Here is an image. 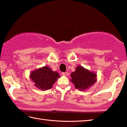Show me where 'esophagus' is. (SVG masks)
Returning <instances> with one entry per match:
<instances>
[{"instance_id":"1","label":"esophagus","mask_w":127,"mask_h":127,"mask_svg":"<svg viewBox=\"0 0 127 127\" xmlns=\"http://www.w3.org/2000/svg\"><path fill=\"white\" fill-rule=\"evenodd\" d=\"M62 74L64 75V76H66L68 74V73L67 72H63V73H62Z\"/></svg>"}]
</instances>
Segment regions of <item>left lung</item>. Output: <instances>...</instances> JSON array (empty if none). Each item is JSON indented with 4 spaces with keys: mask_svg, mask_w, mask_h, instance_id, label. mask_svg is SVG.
Returning <instances> with one entry per match:
<instances>
[{
    "mask_svg": "<svg viewBox=\"0 0 127 127\" xmlns=\"http://www.w3.org/2000/svg\"><path fill=\"white\" fill-rule=\"evenodd\" d=\"M71 82L75 85L76 88L82 91L87 89L95 83L96 74L86 69L82 66H78L75 71L71 73Z\"/></svg>",
    "mask_w": 127,
    "mask_h": 127,
    "instance_id": "left-lung-1",
    "label": "left lung"
}]
</instances>
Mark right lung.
<instances>
[{
	"mask_svg": "<svg viewBox=\"0 0 127 127\" xmlns=\"http://www.w3.org/2000/svg\"><path fill=\"white\" fill-rule=\"evenodd\" d=\"M59 76L57 71H53L45 66L32 71L30 78L34 82L36 87L44 91L52 88Z\"/></svg>",
	"mask_w": 127,
	"mask_h": 127,
	"instance_id": "obj_1",
	"label": "right lung"
}]
</instances>
